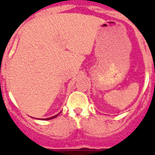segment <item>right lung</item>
<instances>
[{"mask_svg":"<svg viewBox=\"0 0 155 155\" xmlns=\"http://www.w3.org/2000/svg\"><path fill=\"white\" fill-rule=\"evenodd\" d=\"M59 113H58V114H59ZM58 114H57V115H55V116H54V117H51L46 118V119H44V120H51V119H53V118H55L56 117H58Z\"/></svg>","mask_w":155,"mask_h":155,"instance_id":"obj_1","label":"right lung"}]
</instances>
